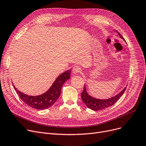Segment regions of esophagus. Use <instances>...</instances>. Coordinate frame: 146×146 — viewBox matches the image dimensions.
<instances>
[{
  "label": "esophagus",
  "mask_w": 146,
  "mask_h": 146,
  "mask_svg": "<svg viewBox=\"0 0 146 146\" xmlns=\"http://www.w3.org/2000/svg\"><path fill=\"white\" fill-rule=\"evenodd\" d=\"M81 68L78 66H75L73 68V73L74 74H77L81 72Z\"/></svg>",
  "instance_id": "esophagus-1"
}]
</instances>
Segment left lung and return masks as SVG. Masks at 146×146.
<instances>
[{
    "instance_id": "1",
    "label": "left lung",
    "mask_w": 146,
    "mask_h": 146,
    "mask_svg": "<svg viewBox=\"0 0 146 146\" xmlns=\"http://www.w3.org/2000/svg\"><path fill=\"white\" fill-rule=\"evenodd\" d=\"M115 31L118 34V35H119V36L122 39L125 41L124 38L121 35V34L117 31ZM126 88L127 87L123 89V90H122L118 95L112 98L106 99H99L90 96L88 94L86 87V85H85L83 90L82 92V93L81 94V98L83 102L85 104L88 108L94 111H99L108 108V107L113 105L115 103L117 102L118 101V99L121 97V96L124 94Z\"/></svg>"
}]
</instances>
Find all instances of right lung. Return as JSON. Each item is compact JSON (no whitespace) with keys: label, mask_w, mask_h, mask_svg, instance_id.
<instances>
[{"label":"right lung","mask_w":146,"mask_h":146,"mask_svg":"<svg viewBox=\"0 0 146 146\" xmlns=\"http://www.w3.org/2000/svg\"><path fill=\"white\" fill-rule=\"evenodd\" d=\"M70 73L71 70H68L59 75L50 88L40 95L29 96L21 92L15 86L13 87L21 100L27 105L36 110H45L51 107L57 100L61 94V88L70 78Z\"/></svg>","instance_id":"1"}]
</instances>
